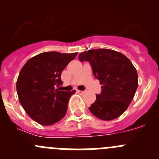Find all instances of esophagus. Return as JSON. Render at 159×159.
I'll return each instance as SVG.
<instances>
[{"mask_svg":"<svg viewBox=\"0 0 159 159\" xmlns=\"http://www.w3.org/2000/svg\"><path fill=\"white\" fill-rule=\"evenodd\" d=\"M77 92H78V94H84V91H79V90H78V91H77Z\"/></svg>","mask_w":159,"mask_h":159,"instance_id":"esophagus-1","label":"esophagus"}]
</instances>
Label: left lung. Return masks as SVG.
<instances>
[{
  "label": "left lung",
  "mask_w": 159,
  "mask_h": 159,
  "mask_svg": "<svg viewBox=\"0 0 159 159\" xmlns=\"http://www.w3.org/2000/svg\"><path fill=\"white\" fill-rule=\"evenodd\" d=\"M78 58L89 62L93 75L102 84L90 111L104 121L118 118L129 106L139 85L137 70L131 61L121 53L105 48L85 51Z\"/></svg>",
  "instance_id": "1"
}]
</instances>
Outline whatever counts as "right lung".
Returning <instances> with one entry per match:
<instances>
[{
	"label": "right lung",
	"mask_w": 159,
	"mask_h": 159,
	"mask_svg": "<svg viewBox=\"0 0 159 159\" xmlns=\"http://www.w3.org/2000/svg\"><path fill=\"white\" fill-rule=\"evenodd\" d=\"M78 53L44 52L31 57L20 70L16 89L20 105L36 122L48 126L65 117L75 90L60 91L62 70Z\"/></svg>",
	"instance_id": "1"
}]
</instances>
